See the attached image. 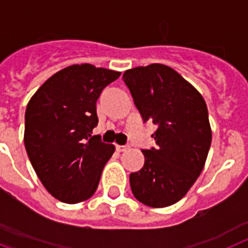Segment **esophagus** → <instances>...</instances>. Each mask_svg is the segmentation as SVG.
Here are the masks:
<instances>
[{
	"label": "esophagus",
	"mask_w": 248,
	"mask_h": 248,
	"mask_svg": "<svg viewBox=\"0 0 248 248\" xmlns=\"http://www.w3.org/2000/svg\"><path fill=\"white\" fill-rule=\"evenodd\" d=\"M128 148H130V145H127V144H124V145H118V144H116L117 152H124V151H127Z\"/></svg>",
	"instance_id": "obj_1"
}]
</instances>
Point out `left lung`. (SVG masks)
I'll use <instances>...</instances> for the list:
<instances>
[{"instance_id": "1", "label": "left lung", "mask_w": 248, "mask_h": 248, "mask_svg": "<svg viewBox=\"0 0 248 248\" xmlns=\"http://www.w3.org/2000/svg\"><path fill=\"white\" fill-rule=\"evenodd\" d=\"M144 124L153 122L157 148L143 149L144 166L130 173L132 194L149 207H166L186 194L203 170L211 128L203 97L163 64L122 76Z\"/></svg>"}]
</instances>
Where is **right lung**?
I'll return each instance as SVG.
<instances>
[{
	"mask_svg": "<svg viewBox=\"0 0 248 248\" xmlns=\"http://www.w3.org/2000/svg\"><path fill=\"white\" fill-rule=\"evenodd\" d=\"M120 72L76 64L37 90L25 110V151L47 192L78 203L97 189L114 145L91 135L97 126L96 100Z\"/></svg>",
	"mask_w": 248,
	"mask_h": 248,
	"instance_id": "1",
	"label": "right lung"
}]
</instances>
